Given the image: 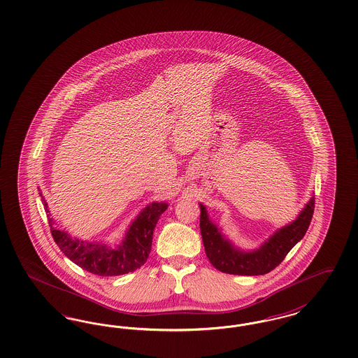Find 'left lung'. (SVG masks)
Here are the masks:
<instances>
[{
	"label": "left lung",
	"mask_w": 358,
	"mask_h": 358,
	"mask_svg": "<svg viewBox=\"0 0 358 358\" xmlns=\"http://www.w3.org/2000/svg\"><path fill=\"white\" fill-rule=\"evenodd\" d=\"M200 229L205 253L217 271L238 275H262L278 266L292 248L305 236L315 212V197L306 203L299 217L277 230L272 237L253 252L234 248L210 220L200 203Z\"/></svg>",
	"instance_id": "1"
}]
</instances>
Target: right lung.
<instances>
[{"label":"right lung","instance_id":"right-lung-1","mask_svg":"<svg viewBox=\"0 0 358 358\" xmlns=\"http://www.w3.org/2000/svg\"><path fill=\"white\" fill-rule=\"evenodd\" d=\"M45 212L49 215L48 203L43 199ZM168 209L166 202H153L148 205L131 222L121 245L110 248L103 243H87L72 238L66 231L53 228L55 221L49 218V227L55 243L61 252L84 271L97 275H121L141 268L152 249L153 231L159 215Z\"/></svg>","mask_w":358,"mask_h":358}]
</instances>
